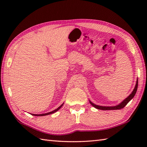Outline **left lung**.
<instances>
[{"mask_svg": "<svg viewBox=\"0 0 147 147\" xmlns=\"http://www.w3.org/2000/svg\"><path fill=\"white\" fill-rule=\"evenodd\" d=\"M138 79L136 80V85L135 86V88L133 90V92H131V93L127 96V98H126L124 100L123 102H121L119 104H118L117 105H114V106H102V105H96L95 104H93V102H92L90 100H89L90 103L91 104V105L94 107L95 108L97 109H100V110H104V111H107V110H119V109H123L124 108L125 106L127 105V103H128L131 100L134 96H135L136 91H137V88H138Z\"/></svg>", "mask_w": 147, "mask_h": 147, "instance_id": "left-lung-1", "label": "left lung"}]
</instances>
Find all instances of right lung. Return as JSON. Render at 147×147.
I'll list each match as a JSON object with an SVG mask.
<instances>
[{"label":"right lung","instance_id":"right-lung-1","mask_svg":"<svg viewBox=\"0 0 147 147\" xmlns=\"http://www.w3.org/2000/svg\"><path fill=\"white\" fill-rule=\"evenodd\" d=\"M63 105H64V103H63V104H62V105H61L60 106H59V107L57 109H55V110L52 111V112H48V113L41 114H32V115H35V116H44V115H49V114H53V113H55V112H57V111H59V109H60L62 107V106Z\"/></svg>","mask_w":147,"mask_h":147}]
</instances>
